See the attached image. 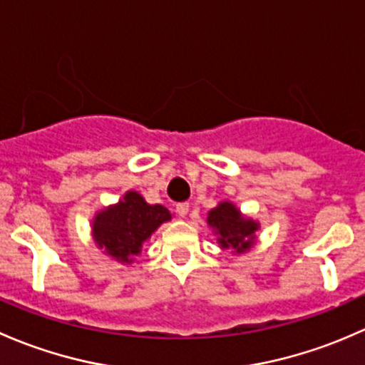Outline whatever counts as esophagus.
<instances>
[{
	"label": "esophagus",
	"instance_id": "1",
	"mask_svg": "<svg viewBox=\"0 0 365 365\" xmlns=\"http://www.w3.org/2000/svg\"><path fill=\"white\" fill-rule=\"evenodd\" d=\"M175 210H178V214L181 217L187 216V210H190V204H187V202H181V204L175 205Z\"/></svg>",
	"mask_w": 365,
	"mask_h": 365
}]
</instances>
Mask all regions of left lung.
<instances>
[{
  "label": "left lung",
  "mask_w": 365,
  "mask_h": 365,
  "mask_svg": "<svg viewBox=\"0 0 365 365\" xmlns=\"http://www.w3.org/2000/svg\"><path fill=\"white\" fill-rule=\"evenodd\" d=\"M209 227L216 232L217 242L223 250H234L244 253L255 242V234L260 228L257 221L240 214L232 202H221L217 207L210 209L207 214Z\"/></svg>",
  "instance_id": "left-lung-1"
}]
</instances>
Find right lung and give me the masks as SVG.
Segmentation results:
<instances>
[{
  "label": "right lung",
  "instance_id": "add662e5",
  "mask_svg": "<svg viewBox=\"0 0 365 365\" xmlns=\"http://www.w3.org/2000/svg\"><path fill=\"white\" fill-rule=\"evenodd\" d=\"M170 220L172 214L167 207L148 204L137 191H126L118 204L96 214L93 239L115 262L131 264L153 232Z\"/></svg>",
  "mask_w": 365,
  "mask_h": 365
}]
</instances>
